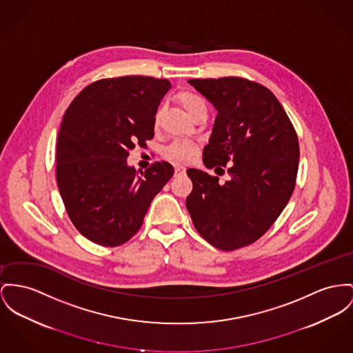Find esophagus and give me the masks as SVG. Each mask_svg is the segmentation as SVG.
<instances>
[{
    "label": "esophagus",
    "mask_w": 353,
    "mask_h": 353,
    "mask_svg": "<svg viewBox=\"0 0 353 353\" xmlns=\"http://www.w3.org/2000/svg\"><path fill=\"white\" fill-rule=\"evenodd\" d=\"M186 172V167L183 165H175V176H179V175H183Z\"/></svg>",
    "instance_id": "34e87169"
}]
</instances>
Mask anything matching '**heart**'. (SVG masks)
Wrapping results in <instances>:
<instances>
[{"label": "heart", "instance_id": "1", "mask_svg": "<svg viewBox=\"0 0 353 353\" xmlns=\"http://www.w3.org/2000/svg\"><path fill=\"white\" fill-rule=\"evenodd\" d=\"M176 104L188 114L191 118L194 119L201 112L208 111L206 101L199 96V94H192L190 91H182L175 96ZM163 110L159 108L157 110L154 115V127L159 128L163 120ZM199 152V144L195 141H172L165 150V157L176 161V162H191L198 157Z\"/></svg>", "mask_w": 353, "mask_h": 353}]
</instances>
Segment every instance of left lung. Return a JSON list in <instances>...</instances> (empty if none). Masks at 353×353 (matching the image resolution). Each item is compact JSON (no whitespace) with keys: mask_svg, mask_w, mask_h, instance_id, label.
<instances>
[{"mask_svg":"<svg viewBox=\"0 0 353 353\" xmlns=\"http://www.w3.org/2000/svg\"><path fill=\"white\" fill-rule=\"evenodd\" d=\"M188 83L218 111L203 163L228 167L230 179L221 183L218 176L188 168L192 191L186 208L210 245L235 250L265 234L289 202L299 170V138L281 103L259 83L242 77Z\"/></svg>","mask_w":353,"mask_h":353,"instance_id":"left-lung-1","label":"left lung"}]
</instances>
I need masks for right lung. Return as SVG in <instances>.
Instances as JSON below:
<instances>
[{"instance_id":"1","label":"right lung","mask_w":353,"mask_h":353,"mask_svg":"<svg viewBox=\"0 0 353 353\" xmlns=\"http://www.w3.org/2000/svg\"><path fill=\"white\" fill-rule=\"evenodd\" d=\"M171 88L165 79H101L77 94L59 130L56 179L74 228L115 248L138 233L154 196L174 175L155 162L144 172L127 165L130 151L154 138V115Z\"/></svg>"}]
</instances>
